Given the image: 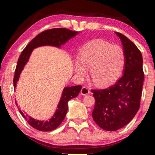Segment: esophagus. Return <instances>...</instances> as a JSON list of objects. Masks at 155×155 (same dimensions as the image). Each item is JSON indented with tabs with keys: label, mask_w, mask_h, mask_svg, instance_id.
Returning <instances> with one entry per match:
<instances>
[{
	"label": "esophagus",
	"mask_w": 155,
	"mask_h": 155,
	"mask_svg": "<svg viewBox=\"0 0 155 155\" xmlns=\"http://www.w3.org/2000/svg\"><path fill=\"white\" fill-rule=\"evenodd\" d=\"M90 91L89 90V89H87V87H83L82 89H81V94H82V95L86 96V95H88V94H90Z\"/></svg>",
	"instance_id": "1"
}]
</instances>
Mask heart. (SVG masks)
Segmentation results:
<instances>
[{"instance_id": "1", "label": "heart", "mask_w": 155, "mask_h": 155, "mask_svg": "<svg viewBox=\"0 0 155 155\" xmlns=\"http://www.w3.org/2000/svg\"><path fill=\"white\" fill-rule=\"evenodd\" d=\"M124 64V54L116 45L103 40L92 41L81 50L80 61L74 63V71L80 78L90 70L93 82L99 87L109 85L117 79Z\"/></svg>"}]
</instances>
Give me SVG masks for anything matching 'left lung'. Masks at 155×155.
<instances>
[{
	"mask_svg": "<svg viewBox=\"0 0 155 155\" xmlns=\"http://www.w3.org/2000/svg\"><path fill=\"white\" fill-rule=\"evenodd\" d=\"M115 33L121 40L124 54L122 76L111 87L91 91L96 101L93 119L107 131L124 127L134 117L140 109L144 78L140 50L124 35Z\"/></svg>",
	"mask_w": 155,
	"mask_h": 155,
	"instance_id": "8db88e82",
	"label": "left lung"
}]
</instances>
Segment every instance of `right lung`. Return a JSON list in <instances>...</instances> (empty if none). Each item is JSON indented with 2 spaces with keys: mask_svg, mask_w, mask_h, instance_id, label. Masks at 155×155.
<instances>
[{
  "mask_svg": "<svg viewBox=\"0 0 155 155\" xmlns=\"http://www.w3.org/2000/svg\"><path fill=\"white\" fill-rule=\"evenodd\" d=\"M78 33H79L78 31H72L64 28H57L44 31L37 35L35 38H33L23 50L18 59L14 78L15 90L21 72L28 61L33 49L44 46H51L60 48L62 45H64L68 40L74 38ZM81 87H82L81 85L65 87L63 90L61 97L55 112L51 117V118L46 121L38 120L28 115H25L19 108L18 109L22 117L27 120L31 127L35 129L40 131H51L54 130L61 124L65 118L68 111V101L70 99L76 98L78 95ZM15 104L18 106L16 101H15Z\"/></svg>",
  "mask_w": 155,
  "mask_h": 155,
  "instance_id": "1",
  "label": "right lung"
}]
</instances>
